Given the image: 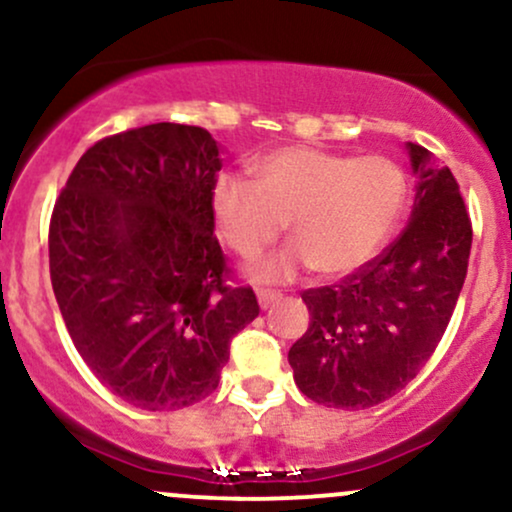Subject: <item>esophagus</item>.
Masks as SVG:
<instances>
[{"label": "esophagus", "mask_w": 512, "mask_h": 512, "mask_svg": "<svg viewBox=\"0 0 512 512\" xmlns=\"http://www.w3.org/2000/svg\"><path fill=\"white\" fill-rule=\"evenodd\" d=\"M281 293L279 291H272V289H257V301H260V308L267 310L269 305L274 301H279Z\"/></svg>", "instance_id": "34e87169"}]
</instances>
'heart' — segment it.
<instances>
[{
  "label": "heart",
  "instance_id": "heart-1",
  "mask_svg": "<svg viewBox=\"0 0 512 512\" xmlns=\"http://www.w3.org/2000/svg\"><path fill=\"white\" fill-rule=\"evenodd\" d=\"M402 170L383 156L351 158L289 146L264 156L255 182L226 175L211 192L216 231L240 260H257L289 221L293 243L255 267L262 281L361 269L383 248L404 207Z\"/></svg>",
  "mask_w": 512,
  "mask_h": 512
}]
</instances>
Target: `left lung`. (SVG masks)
<instances>
[{"label": "left lung", "mask_w": 512, "mask_h": 512, "mask_svg": "<svg viewBox=\"0 0 512 512\" xmlns=\"http://www.w3.org/2000/svg\"><path fill=\"white\" fill-rule=\"evenodd\" d=\"M419 175L404 231L339 284L301 293L308 332L291 346L293 380L334 409H366L397 395L433 356L460 298L472 221L450 168L407 144Z\"/></svg>", "instance_id": "8db88e82"}]
</instances>
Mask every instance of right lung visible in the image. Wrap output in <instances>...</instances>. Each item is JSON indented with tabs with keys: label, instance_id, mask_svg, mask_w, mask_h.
<instances>
[{
	"label": "right lung",
	"instance_id": "1",
	"mask_svg": "<svg viewBox=\"0 0 512 512\" xmlns=\"http://www.w3.org/2000/svg\"><path fill=\"white\" fill-rule=\"evenodd\" d=\"M207 129L156 122L96 142L50 219V281L69 337L117 397L190 407L219 387L231 339L260 315L214 236L221 170Z\"/></svg>",
	"mask_w": 512,
	"mask_h": 512
}]
</instances>
